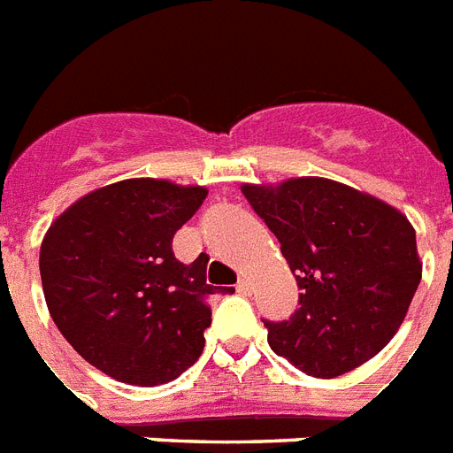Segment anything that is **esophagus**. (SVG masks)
<instances>
[{"mask_svg":"<svg viewBox=\"0 0 453 453\" xmlns=\"http://www.w3.org/2000/svg\"><path fill=\"white\" fill-rule=\"evenodd\" d=\"M235 289H238V294H250V291H252V282H250L248 278H241L238 280V285H235Z\"/></svg>","mask_w":453,"mask_h":453,"instance_id":"1","label":"esophagus"}]
</instances>
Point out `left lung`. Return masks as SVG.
Wrapping results in <instances>:
<instances>
[{
  "instance_id": "obj_1",
  "label": "left lung",
  "mask_w": 453,
  "mask_h": 453,
  "mask_svg": "<svg viewBox=\"0 0 453 453\" xmlns=\"http://www.w3.org/2000/svg\"><path fill=\"white\" fill-rule=\"evenodd\" d=\"M241 189L301 289L289 319L264 321L273 352L321 380L382 352L421 280L410 219L372 194L317 175Z\"/></svg>"
}]
</instances>
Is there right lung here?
I'll use <instances>...</instances> for the list:
<instances>
[{
  "mask_svg": "<svg viewBox=\"0 0 453 453\" xmlns=\"http://www.w3.org/2000/svg\"><path fill=\"white\" fill-rule=\"evenodd\" d=\"M205 196L201 185L129 178L81 196L43 235L41 285L55 326L118 382L166 384L203 352L208 261L182 264L171 242Z\"/></svg>",
  "mask_w": 453,
  "mask_h": 453,
  "instance_id": "right-lung-1",
  "label": "right lung"
}]
</instances>
